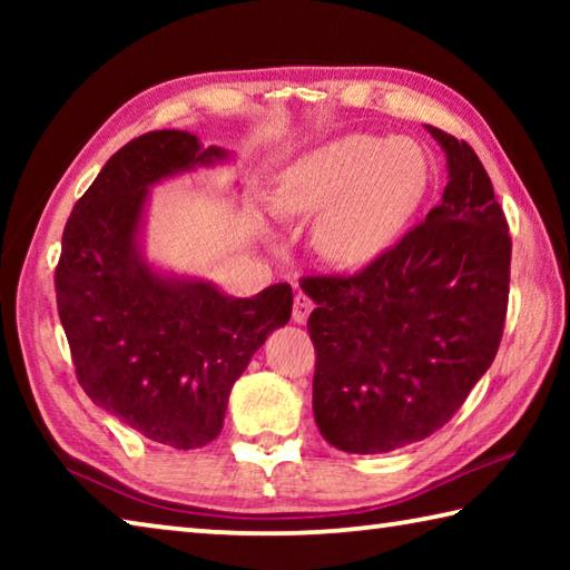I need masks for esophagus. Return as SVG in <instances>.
Instances as JSON below:
<instances>
[{"instance_id": "34e87169", "label": "esophagus", "mask_w": 570, "mask_h": 570, "mask_svg": "<svg viewBox=\"0 0 570 570\" xmlns=\"http://www.w3.org/2000/svg\"><path fill=\"white\" fill-rule=\"evenodd\" d=\"M312 308H314L312 298H308L304 292H298V294L294 296V322H296V324H306L308 314H312Z\"/></svg>"}]
</instances>
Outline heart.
I'll use <instances>...</instances> for the list:
<instances>
[{
  "instance_id": "1",
  "label": "heart",
  "mask_w": 570,
  "mask_h": 570,
  "mask_svg": "<svg viewBox=\"0 0 570 570\" xmlns=\"http://www.w3.org/2000/svg\"><path fill=\"white\" fill-rule=\"evenodd\" d=\"M430 180V163L412 140L346 135L294 163L276 183L274 208L284 216L320 214L314 248L336 266H364L382 256Z\"/></svg>"
}]
</instances>
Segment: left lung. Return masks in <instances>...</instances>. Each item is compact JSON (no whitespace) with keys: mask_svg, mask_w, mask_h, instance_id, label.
<instances>
[{"mask_svg":"<svg viewBox=\"0 0 570 570\" xmlns=\"http://www.w3.org/2000/svg\"><path fill=\"white\" fill-rule=\"evenodd\" d=\"M442 204L352 276H306L314 420L336 450L377 455L430 438L493 364L508 314V220L465 140L440 128Z\"/></svg>","mask_w":570,"mask_h":570,"instance_id":"obj_1","label":"left lung"}]
</instances>
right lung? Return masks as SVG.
Returning a JSON list of instances; mask_svg holds the SVG:
<instances>
[{
  "instance_id": "obj_1",
  "label": "right lung",
  "mask_w": 570,
  "mask_h": 570,
  "mask_svg": "<svg viewBox=\"0 0 570 570\" xmlns=\"http://www.w3.org/2000/svg\"><path fill=\"white\" fill-rule=\"evenodd\" d=\"M183 130L122 146L77 200L55 268L57 312L80 387L142 438L196 450L218 438L228 394L292 316V286L234 298L158 276L138 254L148 186L224 158Z\"/></svg>"
}]
</instances>
